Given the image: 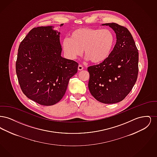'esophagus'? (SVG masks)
Returning a JSON list of instances; mask_svg holds the SVG:
<instances>
[{"label":"esophagus","mask_w":157,"mask_h":157,"mask_svg":"<svg viewBox=\"0 0 157 157\" xmlns=\"http://www.w3.org/2000/svg\"><path fill=\"white\" fill-rule=\"evenodd\" d=\"M78 69L79 71H82V70H83V67L82 65H79Z\"/></svg>","instance_id":"obj_1"}]
</instances>
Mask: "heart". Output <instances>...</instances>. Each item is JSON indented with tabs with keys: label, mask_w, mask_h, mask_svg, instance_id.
<instances>
[{
	"label": "heart",
	"mask_w": 157,
	"mask_h": 157,
	"mask_svg": "<svg viewBox=\"0 0 157 157\" xmlns=\"http://www.w3.org/2000/svg\"><path fill=\"white\" fill-rule=\"evenodd\" d=\"M114 35L108 29L81 28L72 31L70 37L63 39L62 46L66 56L75 59L82 55L93 63H100L106 59L112 51Z\"/></svg>",
	"instance_id": "heart-1"
}]
</instances>
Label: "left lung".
Here are the masks:
<instances>
[{
  "label": "left lung",
  "mask_w": 157,
  "mask_h": 157,
  "mask_svg": "<svg viewBox=\"0 0 157 157\" xmlns=\"http://www.w3.org/2000/svg\"><path fill=\"white\" fill-rule=\"evenodd\" d=\"M102 25L111 28L117 42L103 62L88 67V88L91 95L104 104L122 101L132 90L138 74V51L132 35L124 26L115 23Z\"/></svg>",
  "instance_id": "obj_1"
}]
</instances>
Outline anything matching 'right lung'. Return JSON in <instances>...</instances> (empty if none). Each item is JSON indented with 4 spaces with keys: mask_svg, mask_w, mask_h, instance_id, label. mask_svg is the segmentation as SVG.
I'll return each mask as SVG.
<instances>
[{
    "mask_svg": "<svg viewBox=\"0 0 157 157\" xmlns=\"http://www.w3.org/2000/svg\"><path fill=\"white\" fill-rule=\"evenodd\" d=\"M52 28L40 26L30 30L19 45L16 62L23 93L45 106L60 101L78 67L76 62L61 56L60 32Z\"/></svg>",
    "mask_w": 157,
    "mask_h": 157,
    "instance_id": "add662e5",
    "label": "right lung"
}]
</instances>
